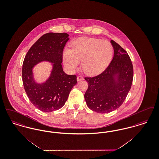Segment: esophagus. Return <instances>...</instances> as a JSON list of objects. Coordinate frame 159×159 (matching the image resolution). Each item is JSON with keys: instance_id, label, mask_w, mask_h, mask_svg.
I'll return each mask as SVG.
<instances>
[{"instance_id": "obj_1", "label": "esophagus", "mask_w": 159, "mask_h": 159, "mask_svg": "<svg viewBox=\"0 0 159 159\" xmlns=\"http://www.w3.org/2000/svg\"><path fill=\"white\" fill-rule=\"evenodd\" d=\"M83 79H84V78H83V77L81 76H79L77 77V80L79 82V81H80V80H83Z\"/></svg>"}]
</instances>
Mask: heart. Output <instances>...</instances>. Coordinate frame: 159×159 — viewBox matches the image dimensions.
I'll use <instances>...</instances> for the list:
<instances>
[{
	"label": "heart",
	"instance_id": "heart-1",
	"mask_svg": "<svg viewBox=\"0 0 159 159\" xmlns=\"http://www.w3.org/2000/svg\"><path fill=\"white\" fill-rule=\"evenodd\" d=\"M113 46L107 40L99 39L80 38L66 48L63 52V62L70 71L79 68L82 61V68L88 75L102 72L107 67L113 56Z\"/></svg>",
	"mask_w": 159,
	"mask_h": 159
}]
</instances>
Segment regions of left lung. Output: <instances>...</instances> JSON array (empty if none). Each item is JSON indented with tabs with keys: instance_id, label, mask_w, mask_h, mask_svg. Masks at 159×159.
<instances>
[{
	"instance_id": "1",
	"label": "left lung",
	"mask_w": 159,
	"mask_h": 159,
	"mask_svg": "<svg viewBox=\"0 0 159 159\" xmlns=\"http://www.w3.org/2000/svg\"><path fill=\"white\" fill-rule=\"evenodd\" d=\"M114 57L109 66L98 75L86 77L88 88L84 94L88 107L99 113H107L121 106L130 91L134 75L127 52L111 40Z\"/></svg>"
}]
</instances>
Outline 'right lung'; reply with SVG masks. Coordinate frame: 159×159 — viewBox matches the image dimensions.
I'll return each instance as SVG.
<instances>
[{
	"mask_svg": "<svg viewBox=\"0 0 159 159\" xmlns=\"http://www.w3.org/2000/svg\"><path fill=\"white\" fill-rule=\"evenodd\" d=\"M69 35L66 33H48L39 38L24 60L22 77L24 88L31 102L42 111L52 112L62 107L77 83L76 75L63 71V49ZM42 61L53 63L51 76L45 83L38 84L33 78V67Z\"/></svg>",
	"mask_w": 159,
	"mask_h": 159,
	"instance_id": "1",
	"label": "right lung"
}]
</instances>
